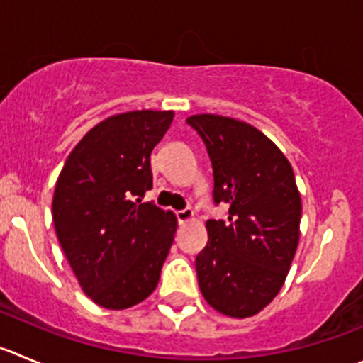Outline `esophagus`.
<instances>
[{
  "instance_id": "obj_1",
  "label": "esophagus",
  "mask_w": 363,
  "mask_h": 363,
  "mask_svg": "<svg viewBox=\"0 0 363 363\" xmlns=\"http://www.w3.org/2000/svg\"><path fill=\"white\" fill-rule=\"evenodd\" d=\"M176 217H178L179 224H187V223H191V220H194V212L189 208L179 210V212H176Z\"/></svg>"
}]
</instances>
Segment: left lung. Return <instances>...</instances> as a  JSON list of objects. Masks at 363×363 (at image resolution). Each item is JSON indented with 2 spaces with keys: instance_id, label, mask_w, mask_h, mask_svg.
Here are the masks:
<instances>
[{
  "instance_id": "left-lung-1",
  "label": "left lung",
  "mask_w": 363,
  "mask_h": 363,
  "mask_svg": "<svg viewBox=\"0 0 363 363\" xmlns=\"http://www.w3.org/2000/svg\"><path fill=\"white\" fill-rule=\"evenodd\" d=\"M213 167V201L226 220H206L208 242L196 257L203 298L235 319L265 308L289 274L299 244L301 194L291 162L267 135L244 121L191 116Z\"/></svg>"
}]
</instances>
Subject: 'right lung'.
Masks as SVG:
<instances>
[{
    "mask_svg": "<svg viewBox=\"0 0 363 363\" xmlns=\"http://www.w3.org/2000/svg\"><path fill=\"white\" fill-rule=\"evenodd\" d=\"M172 110L116 113L69 153L53 194V224L82 291L108 310L143 303L157 289L178 220L153 203L151 151Z\"/></svg>",
    "mask_w": 363,
    "mask_h": 363,
    "instance_id": "obj_1",
    "label": "right lung"
}]
</instances>
